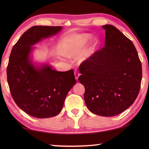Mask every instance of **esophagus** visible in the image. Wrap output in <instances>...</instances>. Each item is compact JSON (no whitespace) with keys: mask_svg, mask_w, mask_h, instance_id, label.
I'll use <instances>...</instances> for the list:
<instances>
[{"mask_svg":"<svg viewBox=\"0 0 149 149\" xmlns=\"http://www.w3.org/2000/svg\"><path fill=\"white\" fill-rule=\"evenodd\" d=\"M80 73H79V72L78 71H76L74 72V76H75V78H76V80H78V78H79V76H80Z\"/></svg>","mask_w":149,"mask_h":149,"instance_id":"obj_1","label":"esophagus"}]
</instances>
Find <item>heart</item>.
<instances>
[{"label": "heart", "mask_w": 149, "mask_h": 149, "mask_svg": "<svg viewBox=\"0 0 149 149\" xmlns=\"http://www.w3.org/2000/svg\"><path fill=\"white\" fill-rule=\"evenodd\" d=\"M91 36L88 34H82L67 41L65 45L64 54L69 58H76L84 52L85 47L88 43ZM98 41L94 40L88 47L84 53V58H89L97 48Z\"/></svg>", "instance_id": "obj_1"}]
</instances>
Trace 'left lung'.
I'll return each instance as SVG.
<instances>
[{"label":"left lung","mask_w":149,"mask_h":149,"mask_svg":"<svg viewBox=\"0 0 149 149\" xmlns=\"http://www.w3.org/2000/svg\"><path fill=\"white\" fill-rule=\"evenodd\" d=\"M106 31L105 46L79 67L84 102L93 114L113 116L127 110L139 93L142 65L132 41L112 25Z\"/></svg>","instance_id":"8db88e82"}]
</instances>
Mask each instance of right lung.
I'll use <instances>...</instances> for the list:
<instances>
[{
    "label": "right lung",
    "mask_w": 149,
    "mask_h": 149,
    "mask_svg": "<svg viewBox=\"0 0 149 149\" xmlns=\"http://www.w3.org/2000/svg\"><path fill=\"white\" fill-rule=\"evenodd\" d=\"M62 26H35L13 47L7 69V82L17 106L38 118L55 116L62 110L67 93L76 84L74 72L58 71L47 63L33 61V45L58 34Z\"/></svg>",
    "instance_id": "add662e5"
}]
</instances>
